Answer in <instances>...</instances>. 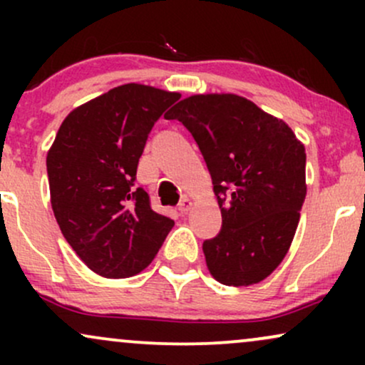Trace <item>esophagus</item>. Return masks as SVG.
Returning a JSON list of instances; mask_svg holds the SVG:
<instances>
[{
    "mask_svg": "<svg viewBox=\"0 0 365 365\" xmlns=\"http://www.w3.org/2000/svg\"><path fill=\"white\" fill-rule=\"evenodd\" d=\"M190 207H192V200L188 199V197H183V199L180 200V204H178L180 215H187V212L190 211Z\"/></svg>",
    "mask_w": 365,
    "mask_h": 365,
    "instance_id": "obj_1",
    "label": "esophagus"
}]
</instances>
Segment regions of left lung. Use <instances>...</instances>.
I'll return each instance as SVG.
<instances>
[{
  "label": "left lung",
  "mask_w": 365,
  "mask_h": 365,
  "mask_svg": "<svg viewBox=\"0 0 365 365\" xmlns=\"http://www.w3.org/2000/svg\"><path fill=\"white\" fill-rule=\"evenodd\" d=\"M165 118L192 133L215 185L223 225L202 244L209 273L228 287L262 282L295 237L307 194L304 144L237 94L190 96Z\"/></svg>",
  "instance_id": "1"
}]
</instances>
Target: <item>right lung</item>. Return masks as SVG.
<instances>
[{"mask_svg": "<svg viewBox=\"0 0 365 365\" xmlns=\"http://www.w3.org/2000/svg\"><path fill=\"white\" fill-rule=\"evenodd\" d=\"M178 92L125 83L75 108L48 150L49 192L63 237L89 269L128 278L156 257L175 221L135 187L154 123Z\"/></svg>", "mask_w": 365, "mask_h": 365, "instance_id": "add662e5", "label": "right lung"}]
</instances>
